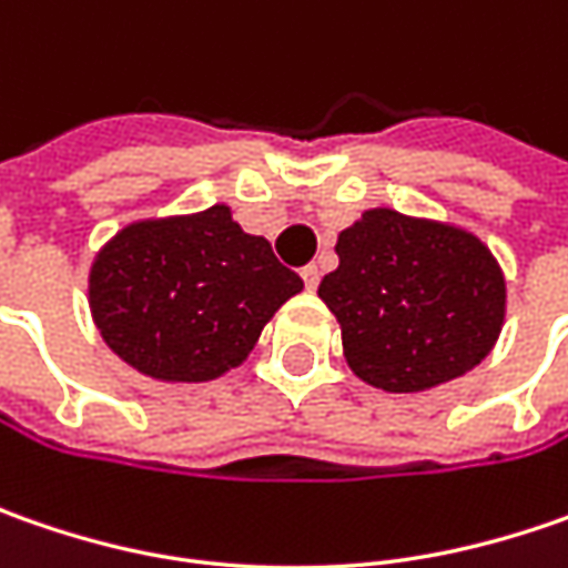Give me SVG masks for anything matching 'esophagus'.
<instances>
[{
    "mask_svg": "<svg viewBox=\"0 0 568 568\" xmlns=\"http://www.w3.org/2000/svg\"><path fill=\"white\" fill-rule=\"evenodd\" d=\"M303 284H306V291H316L318 287V277H322V274H318V265H306V268H303Z\"/></svg>",
    "mask_w": 568,
    "mask_h": 568,
    "instance_id": "34e87169",
    "label": "esophagus"
}]
</instances>
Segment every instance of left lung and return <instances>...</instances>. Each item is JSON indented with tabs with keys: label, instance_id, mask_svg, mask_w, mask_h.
I'll use <instances>...</instances> for the list:
<instances>
[{
	"label": "left lung",
	"instance_id": "8db88e82",
	"mask_svg": "<svg viewBox=\"0 0 568 568\" xmlns=\"http://www.w3.org/2000/svg\"><path fill=\"white\" fill-rule=\"evenodd\" d=\"M338 268L318 296L341 322L344 357L382 392H424L490 354L506 281L465 230L373 207L341 230Z\"/></svg>",
	"mask_w": 568,
	"mask_h": 568
}]
</instances>
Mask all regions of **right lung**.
<instances>
[{"mask_svg":"<svg viewBox=\"0 0 568 568\" xmlns=\"http://www.w3.org/2000/svg\"><path fill=\"white\" fill-rule=\"evenodd\" d=\"M303 291L265 236L230 207L142 221L116 233L91 268V313L129 366L164 382H207L246 361L265 322Z\"/></svg>","mask_w":568,"mask_h":568,"instance_id":"right-lung-1","label":"right lung"}]
</instances>
